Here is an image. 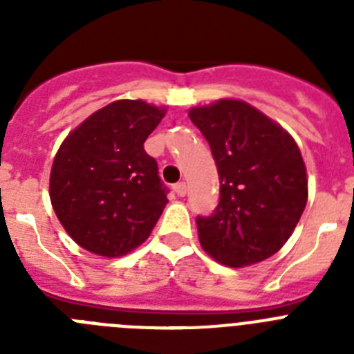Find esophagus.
Returning a JSON list of instances; mask_svg holds the SVG:
<instances>
[{
  "instance_id": "obj_1",
  "label": "esophagus",
  "mask_w": 354,
  "mask_h": 354,
  "mask_svg": "<svg viewBox=\"0 0 354 354\" xmlns=\"http://www.w3.org/2000/svg\"><path fill=\"white\" fill-rule=\"evenodd\" d=\"M174 193L177 196H184V195H186V183L174 184Z\"/></svg>"
}]
</instances>
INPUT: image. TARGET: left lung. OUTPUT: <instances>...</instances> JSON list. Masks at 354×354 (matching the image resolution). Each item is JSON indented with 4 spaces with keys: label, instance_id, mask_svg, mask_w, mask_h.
I'll list each match as a JSON object with an SVG mask.
<instances>
[{
    "label": "left lung",
    "instance_id": "left-lung-1",
    "mask_svg": "<svg viewBox=\"0 0 354 354\" xmlns=\"http://www.w3.org/2000/svg\"><path fill=\"white\" fill-rule=\"evenodd\" d=\"M189 118L207 140L220 175V202L212 214L196 218L202 248L230 268L274 255L308 198L296 142L270 117L234 99L192 108Z\"/></svg>",
    "mask_w": 354,
    "mask_h": 354
}]
</instances>
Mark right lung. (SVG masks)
I'll use <instances>...</instances> for the list:
<instances>
[{"label":"right lung","instance_id":"right-lung-1","mask_svg":"<svg viewBox=\"0 0 354 354\" xmlns=\"http://www.w3.org/2000/svg\"><path fill=\"white\" fill-rule=\"evenodd\" d=\"M162 117V108L122 99L90 115L60 145L49 196L81 248L122 257L150 236L168 189L143 143Z\"/></svg>","mask_w":354,"mask_h":354}]
</instances>
